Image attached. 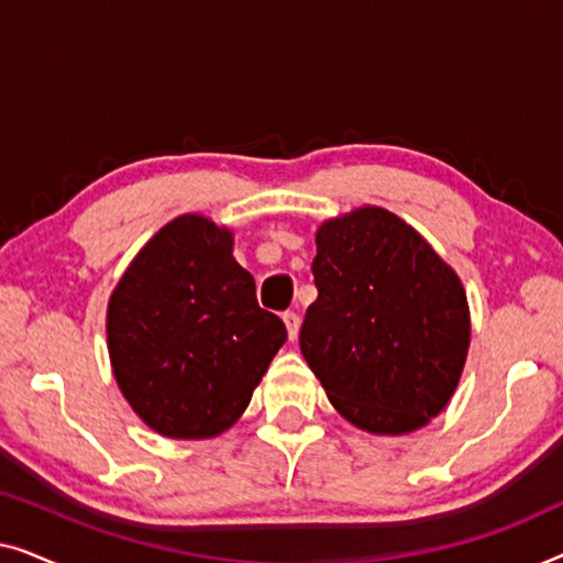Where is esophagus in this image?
Masks as SVG:
<instances>
[{
	"label": "esophagus",
	"instance_id": "obj_1",
	"mask_svg": "<svg viewBox=\"0 0 563 563\" xmlns=\"http://www.w3.org/2000/svg\"><path fill=\"white\" fill-rule=\"evenodd\" d=\"M284 325H287L289 341H295L299 333V314L297 312H284Z\"/></svg>",
	"mask_w": 563,
	"mask_h": 563
}]
</instances>
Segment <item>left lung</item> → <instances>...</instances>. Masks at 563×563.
Returning a JSON list of instances; mask_svg holds the SVG:
<instances>
[{
    "mask_svg": "<svg viewBox=\"0 0 563 563\" xmlns=\"http://www.w3.org/2000/svg\"><path fill=\"white\" fill-rule=\"evenodd\" d=\"M299 349L345 420L402 435L449 405L468 351L456 272L382 207L322 222Z\"/></svg>",
    "mask_w": 563,
    "mask_h": 563,
    "instance_id": "8db88e82",
    "label": "left lung"
}]
</instances>
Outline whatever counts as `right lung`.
Segmentation results:
<instances>
[{"instance_id":"right-lung-1","label":"right lung","mask_w":563,"mask_h":563,"mask_svg":"<svg viewBox=\"0 0 563 563\" xmlns=\"http://www.w3.org/2000/svg\"><path fill=\"white\" fill-rule=\"evenodd\" d=\"M284 341V322L261 310L256 282L233 258V233L202 214L161 228L107 307L118 387L166 438L233 426Z\"/></svg>"}]
</instances>
